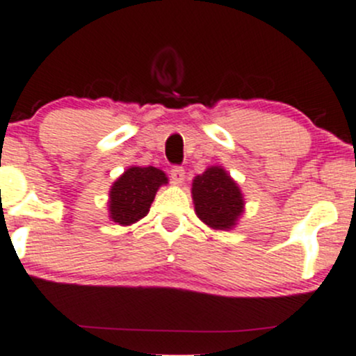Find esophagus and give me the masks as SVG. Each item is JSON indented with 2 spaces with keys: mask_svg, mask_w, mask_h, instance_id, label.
I'll list each match as a JSON object with an SVG mask.
<instances>
[{
  "mask_svg": "<svg viewBox=\"0 0 356 356\" xmlns=\"http://www.w3.org/2000/svg\"><path fill=\"white\" fill-rule=\"evenodd\" d=\"M186 172H184V168L182 167H179V165H174L170 168V177H172V181L175 182V184H182V182H184V179H186Z\"/></svg>",
  "mask_w": 356,
  "mask_h": 356,
  "instance_id": "esophagus-1",
  "label": "esophagus"
}]
</instances>
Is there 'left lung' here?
<instances>
[{"label":"left lung","instance_id":"1","mask_svg":"<svg viewBox=\"0 0 356 356\" xmlns=\"http://www.w3.org/2000/svg\"><path fill=\"white\" fill-rule=\"evenodd\" d=\"M193 200L197 216L216 230L234 227L244 211L241 189L220 167H209L194 179Z\"/></svg>","mask_w":356,"mask_h":356}]
</instances>
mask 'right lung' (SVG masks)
<instances>
[{
  "mask_svg": "<svg viewBox=\"0 0 356 356\" xmlns=\"http://www.w3.org/2000/svg\"><path fill=\"white\" fill-rule=\"evenodd\" d=\"M167 177L155 167H131L111 189V218L119 225H131L149 211L156 191Z\"/></svg>",
  "mask_w": 356,
  "mask_h": 356,
  "instance_id": "1",
  "label": "right lung"
}]
</instances>
